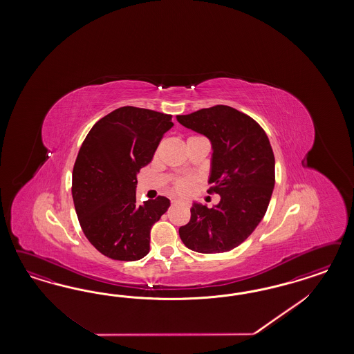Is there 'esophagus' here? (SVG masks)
I'll list each match as a JSON object with an SVG mask.
<instances>
[{
	"mask_svg": "<svg viewBox=\"0 0 354 354\" xmlns=\"http://www.w3.org/2000/svg\"><path fill=\"white\" fill-rule=\"evenodd\" d=\"M172 204H178V203H183L182 200H172Z\"/></svg>",
	"mask_w": 354,
	"mask_h": 354,
	"instance_id": "34e87169",
	"label": "esophagus"
}]
</instances>
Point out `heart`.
<instances>
[{
  "label": "heart",
  "instance_id": "1",
  "mask_svg": "<svg viewBox=\"0 0 354 354\" xmlns=\"http://www.w3.org/2000/svg\"><path fill=\"white\" fill-rule=\"evenodd\" d=\"M175 189L179 193H188L192 189V183L187 179H182L175 183Z\"/></svg>",
  "mask_w": 354,
  "mask_h": 354
}]
</instances>
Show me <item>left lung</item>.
<instances>
[{
    "instance_id": "left-lung-1",
    "label": "left lung",
    "mask_w": 354,
    "mask_h": 354,
    "mask_svg": "<svg viewBox=\"0 0 354 354\" xmlns=\"http://www.w3.org/2000/svg\"><path fill=\"white\" fill-rule=\"evenodd\" d=\"M178 122L212 142L209 192L221 196L209 209L193 203L191 221L179 228L184 245L198 253L239 247L268 210L275 184V158L268 135L254 119L225 105L176 115Z\"/></svg>"
}]
</instances>
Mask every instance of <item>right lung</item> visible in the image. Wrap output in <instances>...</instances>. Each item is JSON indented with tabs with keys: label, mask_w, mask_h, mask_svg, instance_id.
I'll return each instance as SVG.
<instances>
[{
	"label": "right lung",
	"mask_w": 354,
	"mask_h": 354,
	"mask_svg": "<svg viewBox=\"0 0 354 354\" xmlns=\"http://www.w3.org/2000/svg\"><path fill=\"white\" fill-rule=\"evenodd\" d=\"M171 115L123 106L100 119L86 135L73 170V200L82 230L104 256L138 261L150 249V228L170 206L158 196L136 203L140 169L147 166Z\"/></svg>",
	"instance_id": "1"
}]
</instances>
